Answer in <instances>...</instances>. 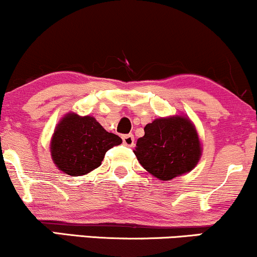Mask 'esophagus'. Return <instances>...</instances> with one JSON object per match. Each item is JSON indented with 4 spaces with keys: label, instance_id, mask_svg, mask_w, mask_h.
I'll return each mask as SVG.
<instances>
[{
    "label": "esophagus",
    "instance_id": "1",
    "mask_svg": "<svg viewBox=\"0 0 257 257\" xmlns=\"http://www.w3.org/2000/svg\"><path fill=\"white\" fill-rule=\"evenodd\" d=\"M122 140H123V144H124L125 146H129V147L134 146L135 139H134V135H133V134H125V135H123Z\"/></svg>",
    "mask_w": 257,
    "mask_h": 257
}]
</instances>
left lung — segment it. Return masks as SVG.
<instances>
[{
	"mask_svg": "<svg viewBox=\"0 0 257 257\" xmlns=\"http://www.w3.org/2000/svg\"><path fill=\"white\" fill-rule=\"evenodd\" d=\"M138 139L139 163L159 180H172L192 170L200 157V143L190 119L181 116L158 118Z\"/></svg>",
	"mask_w": 257,
	"mask_h": 257,
	"instance_id": "8db88e82",
	"label": "left lung"
}]
</instances>
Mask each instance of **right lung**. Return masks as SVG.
Wrapping results in <instances>:
<instances>
[{
    "instance_id": "1",
    "label": "right lung",
    "mask_w": 257,
    "mask_h": 257,
    "mask_svg": "<svg viewBox=\"0 0 257 257\" xmlns=\"http://www.w3.org/2000/svg\"><path fill=\"white\" fill-rule=\"evenodd\" d=\"M120 143L118 135L106 132L94 117L69 113L54 132L51 152L61 172L81 176L100 167L105 153Z\"/></svg>"
}]
</instances>
